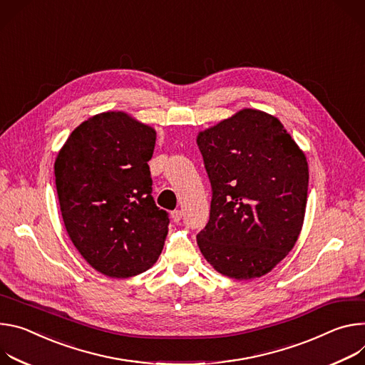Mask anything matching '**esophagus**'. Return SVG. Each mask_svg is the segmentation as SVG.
Listing matches in <instances>:
<instances>
[{
    "mask_svg": "<svg viewBox=\"0 0 365 365\" xmlns=\"http://www.w3.org/2000/svg\"><path fill=\"white\" fill-rule=\"evenodd\" d=\"M171 219H173L175 223H178V222L182 219V212H181V210H174V212L171 213Z\"/></svg>",
    "mask_w": 365,
    "mask_h": 365,
    "instance_id": "34e87169",
    "label": "esophagus"
}]
</instances>
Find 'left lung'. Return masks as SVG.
Segmentation results:
<instances>
[{"mask_svg": "<svg viewBox=\"0 0 365 365\" xmlns=\"http://www.w3.org/2000/svg\"><path fill=\"white\" fill-rule=\"evenodd\" d=\"M197 145L212 185L210 219L197 235L201 254L226 277L265 275L303 226L304 153L277 117L252 108L200 132Z\"/></svg>", "mask_w": 365, "mask_h": 365, "instance_id": "1", "label": "left lung"}]
</instances>
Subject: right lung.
<instances>
[{
  "mask_svg": "<svg viewBox=\"0 0 365 365\" xmlns=\"http://www.w3.org/2000/svg\"><path fill=\"white\" fill-rule=\"evenodd\" d=\"M155 139L126 113L107 111L79 125L55 160L66 232L104 275L145 272L164 248L170 217L155 205L148 165Z\"/></svg>",
  "mask_w": 365,
  "mask_h": 365,
  "instance_id": "1",
  "label": "right lung"
}]
</instances>
